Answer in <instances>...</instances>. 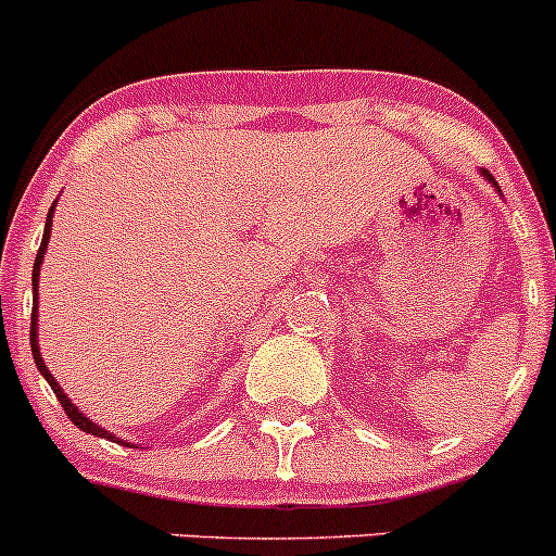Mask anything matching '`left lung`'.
<instances>
[{
    "label": "left lung",
    "instance_id": "obj_1",
    "mask_svg": "<svg viewBox=\"0 0 556 556\" xmlns=\"http://www.w3.org/2000/svg\"><path fill=\"white\" fill-rule=\"evenodd\" d=\"M483 179H489L494 185V179H492V174H489V170H483Z\"/></svg>",
    "mask_w": 556,
    "mask_h": 556
}]
</instances>
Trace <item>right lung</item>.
<instances>
[{"label":"right lung","instance_id":"obj_1","mask_svg":"<svg viewBox=\"0 0 556 556\" xmlns=\"http://www.w3.org/2000/svg\"><path fill=\"white\" fill-rule=\"evenodd\" d=\"M51 217H53V206H51V212H48V217H46V230H42V241H40V250H37V257H35V268H31V290H35V299H31V331H29L31 355H35V364H37V369H40V375L46 377V380H48V386L53 388V393H56V399H59V402H62V407H64V413H67V418H70V421H73L75 427H78V429H84L86 434H97V438L116 440V438H113L111 432H105V429H102V427H97L94 421H89V418H86V415L80 413V409L75 407L73 402H70V399H67V393L62 391V386H59V382L53 380V375H51V371H48V366L42 364V358H40V348H37V279H40L42 255H46L48 239H51ZM116 443H122V440H116Z\"/></svg>","mask_w":556,"mask_h":556}]
</instances>
